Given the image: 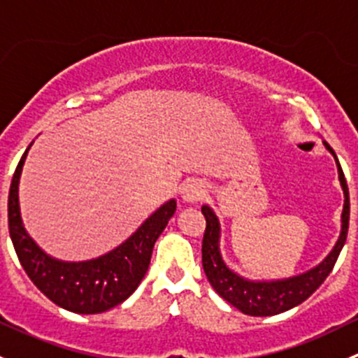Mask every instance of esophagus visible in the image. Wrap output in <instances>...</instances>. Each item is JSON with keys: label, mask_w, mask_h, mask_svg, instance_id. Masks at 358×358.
Listing matches in <instances>:
<instances>
[{"label": "esophagus", "mask_w": 358, "mask_h": 358, "mask_svg": "<svg viewBox=\"0 0 358 358\" xmlns=\"http://www.w3.org/2000/svg\"><path fill=\"white\" fill-rule=\"evenodd\" d=\"M204 196H206V183L202 182V180H197V178L187 180V182L182 185V189H180V197H182L185 202H190V204L199 202Z\"/></svg>", "instance_id": "1"}]
</instances>
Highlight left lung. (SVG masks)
<instances>
[{"label": "left lung", "instance_id": "8db88e82", "mask_svg": "<svg viewBox=\"0 0 358 358\" xmlns=\"http://www.w3.org/2000/svg\"><path fill=\"white\" fill-rule=\"evenodd\" d=\"M326 149L333 154L336 166H338L339 183H341L343 194H345V204L341 213V232L336 241L333 251L322 259L317 266L306 270L305 273L289 277V279L279 280H249L241 277L234 270L227 266L222 252H220V220L209 206H202L201 211L206 218V230L202 237V268L213 289L218 292L225 301L236 306L246 315L252 317H268L277 313L287 312L294 308L299 303L319 289L320 284L327 279L331 270L334 268V263L338 259L339 252L345 246L346 234H348L350 222V194L346 185L345 175H343L341 164H339L336 152L331 149L327 142H324Z\"/></svg>", "mask_w": 358, "mask_h": 358}]
</instances>
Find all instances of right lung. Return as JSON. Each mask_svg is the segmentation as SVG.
Instances as JSON below:
<instances>
[{"label":"right lung","mask_w":358,"mask_h":358,"mask_svg":"<svg viewBox=\"0 0 358 358\" xmlns=\"http://www.w3.org/2000/svg\"><path fill=\"white\" fill-rule=\"evenodd\" d=\"M31 145L13 173L8 194V229L20 265L32 284L55 305L83 315L107 312L128 299L145 277L154 244L175 215L176 201L164 202L129 239L107 255L88 262L52 258L25 232L20 216L19 183Z\"/></svg>","instance_id":"1"}]
</instances>
